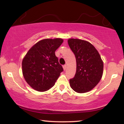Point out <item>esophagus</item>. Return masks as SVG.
I'll list each match as a JSON object with an SVG mask.
<instances>
[{
  "mask_svg": "<svg viewBox=\"0 0 124 124\" xmlns=\"http://www.w3.org/2000/svg\"><path fill=\"white\" fill-rule=\"evenodd\" d=\"M63 70H66V65H63Z\"/></svg>",
  "mask_w": 124,
  "mask_h": 124,
  "instance_id": "1",
  "label": "esophagus"
}]
</instances>
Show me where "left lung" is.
<instances>
[{
    "mask_svg": "<svg viewBox=\"0 0 124 124\" xmlns=\"http://www.w3.org/2000/svg\"><path fill=\"white\" fill-rule=\"evenodd\" d=\"M68 42L76 60V74L69 80L70 86L77 93H86L101 79L103 62L97 49L88 41L70 38Z\"/></svg>",
    "mask_w": 124,
    "mask_h": 124,
    "instance_id": "1",
    "label": "left lung"
}]
</instances>
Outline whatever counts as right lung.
<instances>
[{"label":"right lung","mask_w":124,"mask_h":124,"mask_svg":"<svg viewBox=\"0 0 124 124\" xmlns=\"http://www.w3.org/2000/svg\"><path fill=\"white\" fill-rule=\"evenodd\" d=\"M63 41L62 38L44 39L28 51L22 61V72L32 89L45 92L54 86L63 70L55 54Z\"/></svg>","instance_id":"add662e5"}]
</instances>
